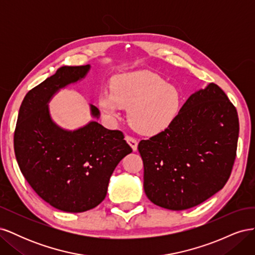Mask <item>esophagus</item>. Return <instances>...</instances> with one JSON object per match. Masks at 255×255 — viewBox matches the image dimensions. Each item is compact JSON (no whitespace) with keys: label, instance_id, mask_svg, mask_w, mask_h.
<instances>
[{"label":"esophagus","instance_id":"obj_1","mask_svg":"<svg viewBox=\"0 0 255 255\" xmlns=\"http://www.w3.org/2000/svg\"><path fill=\"white\" fill-rule=\"evenodd\" d=\"M126 140H127V142L129 144L130 148L133 149V151H136V150H137L138 142H137V140L135 139V138L130 137V136H126Z\"/></svg>","mask_w":255,"mask_h":255}]
</instances>
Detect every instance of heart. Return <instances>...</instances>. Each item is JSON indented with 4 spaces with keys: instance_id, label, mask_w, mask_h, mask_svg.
Here are the masks:
<instances>
[{
    "instance_id": "1",
    "label": "heart",
    "mask_w": 255,
    "mask_h": 255,
    "mask_svg": "<svg viewBox=\"0 0 255 255\" xmlns=\"http://www.w3.org/2000/svg\"><path fill=\"white\" fill-rule=\"evenodd\" d=\"M112 92L99 99V107L110 119H117L121 107L128 109L129 126L146 136L170 127L181 110V92L156 73L138 70L116 75Z\"/></svg>"
}]
</instances>
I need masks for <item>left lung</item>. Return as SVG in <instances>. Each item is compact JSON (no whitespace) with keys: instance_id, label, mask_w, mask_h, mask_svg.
Instances as JSON below:
<instances>
[{"instance_id":"left-lung-1","label":"left lung","mask_w":255,"mask_h":255,"mask_svg":"<svg viewBox=\"0 0 255 255\" xmlns=\"http://www.w3.org/2000/svg\"><path fill=\"white\" fill-rule=\"evenodd\" d=\"M238 133L237 111L218 85L196 91L170 127L138 144L146 197L183 211L214 196L232 171Z\"/></svg>"}]
</instances>
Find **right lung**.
Here are the masks:
<instances>
[{
    "label": "right lung",
    "mask_w": 255,
    "mask_h": 255,
    "mask_svg": "<svg viewBox=\"0 0 255 255\" xmlns=\"http://www.w3.org/2000/svg\"><path fill=\"white\" fill-rule=\"evenodd\" d=\"M86 66H64L23 99L13 136L20 170L36 194L53 207L82 213L101 203L111 175L132 152L122 132L90 121L68 130L51 118L49 102L60 89L84 79ZM94 118L100 117L90 104Z\"/></svg>",
    "instance_id": "obj_1"
}]
</instances>
